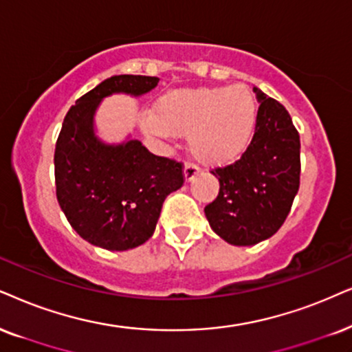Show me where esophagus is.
I'll use <instances>...</instances> for the list:
<instances>
[{
    "instance_id": "34e87169",
    "label": "esophagus",
    "mask_w": 352,
    "mask_h": 352,
    "mask_svg": "<svg viewBox=\"0 0 352 352\" xmlns=\"http://www.w3.org/2000/svg\"><path fill=\"white\" fill-rule=\"evenodd\" d=\"M199 168L197 166H193V164H185V168H184V175H185V180L186 182H191L195 179V177L198 175Z\"/></svg>"
}]
</instances>
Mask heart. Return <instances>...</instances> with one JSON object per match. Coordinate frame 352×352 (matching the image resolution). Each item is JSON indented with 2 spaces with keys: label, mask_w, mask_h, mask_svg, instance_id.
Masks as SVG:
<instances>
[{
  "label": "heart",
  "mask_w": 352,
  "mask_h": 352,
  "mask_svg": "<svg viewBox=\"0 0 352 352\" xmlns=\"http://www.w3.org/2000/svg\"><path fill=\"white\" fill-rule=\"evenodd\" d=\"M256 115L253 92L245 84H232L168 91L155 102L153 115H143L140 123L151 136H188L197 161L221 167L245 153Z\"/></svg>",
  "instance_id": "b5f03b06"
}]
</instances>
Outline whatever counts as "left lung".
Segmentation results:
<instances>
[{
  "mask_svg": "<svg viewBox=\"0 0 352 352\" xmlns=\"http://www.w3.org/2000/svg\"><path fill=\"white\" fill-rule=\"evenodd\" d=\"M260 102L255 135L239 161L212 168L219 195L204 208L211 229L232 245H255L278 232L300 185V138L284 105L253 87Z\"/></svg>",
  "mask_w": 352,
  "mask_h": 352,
  "instance_id": "left-lung-1",
  "label": "left lung"
}]
</instances>
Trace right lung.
Instances as JSON below:
<instances>
[{
    "label": "right lung",
    "mask_w": 352,
    "mask_h": 352,
    "mask_svg": "<svg viewBox=\"0 0 352 352\" xmlns=\"http://www.w3.org/2000/svg\"><path fill=\"white\" fill-rule=\"evenodd\" d=\"M159 78L120 74L79 97L66 113L55 148L56 198L84 240L105 250H130L154 234L162 203L184 185V167L154 155L138 140L102 143L94 113L104 97L143 96Z\"/></svg>",
    "instance_id": "obj_1"
}]
</instances>
